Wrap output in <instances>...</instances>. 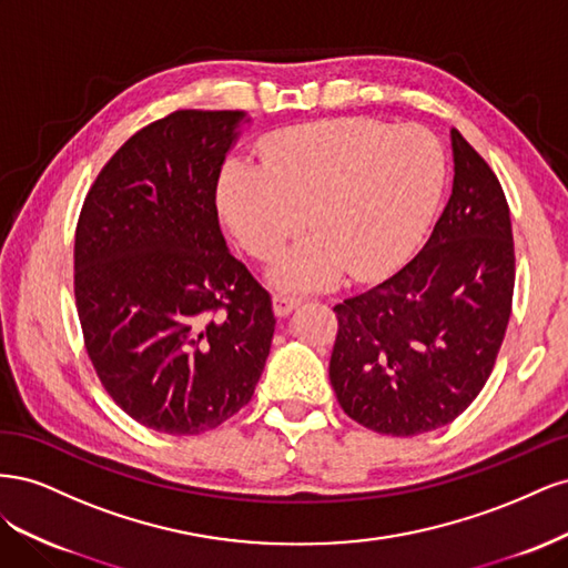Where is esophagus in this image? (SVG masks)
Masks as SVG:
<instances>
[{"label": "esophagus", "mask_w": 568, "mask_h": 568, "mask_svg": "<svg viewBox=\"0 0 568 568\" xmlns=\"http://www.w3.org/2000/svg\"><path fill=\"white\" fill-rule=\"evenodd\" d=\"M298 305H301V298H294V296H274L272 298L274 315L277 317H286L288 313H294Z\"/></svg>", "instance_id": "obj_1"}]
</instances>
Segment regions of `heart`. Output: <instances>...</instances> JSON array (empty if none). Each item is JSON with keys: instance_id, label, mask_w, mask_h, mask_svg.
Here are the masks:
<instances>
[{"instance_id": "obj_1", "label": "heart", "mask_w": 568, "mask_h": 568, "mask_svg": "<svg viewBox=\"0 0 568 568\" xmlns=\"http://www.w3.org/2000/svg\"><path fill=\"white\" fill-rule=\"evenodd\" d=\"M443 184V153L422 128L367 118L301 125L270 136L261 165L227 161L220 213L253 257H272L303 227L313 232L270 267L284 291L329 286L346 270L372 280L415 246Z\"/></svg>"}]
</instances>
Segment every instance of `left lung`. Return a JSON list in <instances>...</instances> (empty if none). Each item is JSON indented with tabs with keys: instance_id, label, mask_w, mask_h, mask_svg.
I'll return each instance as SVG.
<instances>
[{
	"instance_id": "1",
	"label": "left lung",
	"mask_w": 568,
	"mask_h": 568,
	"mask_svg": "<svg viewBox=\"0 0 568 568\" xmlns=\"http://www.w3.org/2000/svg\"><path fill=\"white\" fill-rule=\"evenodd\" d=\"M453 194L424 248L334 307L329 379L351 419L417 436L457 419L486 386L514 294L509 205L490 165L453 128Z\"/></svg>"
}]
</instances>
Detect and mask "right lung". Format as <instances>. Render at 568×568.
Returning <instances> with one entry per match:
<instances>
[{
	"label": "right lung",
	"mask_w": 568,
	"mask_h": 568,
	"mask_svg": "<svg viewBox=\"0 0 568 568\" xmlns=\"http://www.w3.org/2000/svg\"><path fill=\"white\" fill-rule=\"evenodd\" d=\"M244 111H175L94 180L75 230L84 348L115 405L199 436L242 409L274 334L272 298L220 232L215 189Z\"/></svg>",
	"instance_id": "1"
}]
</instances>
